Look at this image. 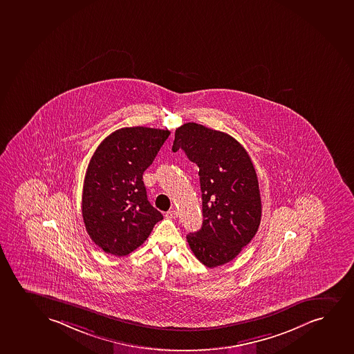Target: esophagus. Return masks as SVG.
<instances>
[{"label": "esophagus", "mask_w": 354, "mask_h": 354, "mask_svg": "<svg viewBox=\"0 0 354 354\" xmlns=\"http://www.w3.org/2000/svg\"><path fill=\"white\" fill-rule=\"evenodd\" d=\"M166 216L169 219H175V218H178V211L176 209H169L168 212H166Z\"/></svg>", "instance_id": "obj_1"}]
</instances>
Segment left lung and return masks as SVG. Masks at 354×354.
I'll return each mask as SVG.
<instances>
[{
	"label": "left lung",
	"instance_id": "1",
	"mask_svg": "<svg viewBox=\"0 0 354 354\" xmlns=\"http://www.w3.org/2000/svg\"><path fill=\"white\" fill-rule=\"evenodd\" d=\"M183 149L199 167L203 226L188 233L193 254L208 268L237 257L258 231L262 203L248 151L232 136L198 123L175 131L173 151Z\"/></svg>",
	"mask_w": 354,
	"mask_h": 354
}]
</instances>
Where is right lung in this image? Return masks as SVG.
<instances>
[{
	"mask_svg": "<svg viewBox=\"0 0 354 354\" xmlns=\"http://www.w3.org/2000/svg\"><path fill=\"white\" fill-rule=\"evenodd\" d=\"M169 130L122 128L92 155L84 180L82 213L88 236L106 254L127 256L142 245L163 216L147 198L143 173Z\"/></svg>",
	"mask_w": 354,
	"mask_h": 354,
	"instance_id": "right-lung-1",
	"label": "right lung"
}]
</instances>
